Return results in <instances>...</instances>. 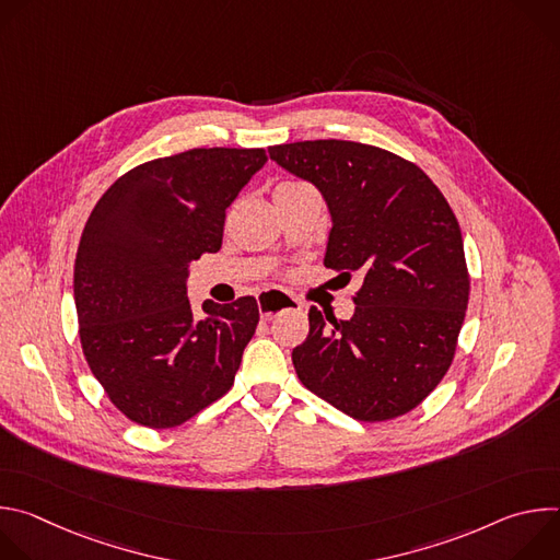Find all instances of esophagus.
<instances>
[{
	"instance_id": "1",
	"label": "esophagus",
	"mask_w": 560,
	"mask_h": 560,
	"mask_svg": "<svg viewBox=\"0 0 560 560\" xmlns=\"http://www.w3.org/2000/svg\"><path fill=\"white\" fill-rule=\"evenodd\" d=\"M294 307H301V303L281 290H268L259 296V310H261L264 322H272L277 314Z\"/></svg>"
}]
</instances>
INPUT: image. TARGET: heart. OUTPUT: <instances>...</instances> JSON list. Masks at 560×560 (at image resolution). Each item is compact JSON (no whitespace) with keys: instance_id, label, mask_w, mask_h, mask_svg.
I'll list each match as a JSON object with an SVG mask.
<instances>
[{"instance_id":"1","label":"heart","mask_w":560,"mask_h":560,"mask_svg":"<svg viewBox=\"0 0 560 560\" xmlns=\"http://www.w3.org/2000/svg\"><path fill=\"white\" fill-rule=\"evenodd\" d=\"M303 186H307V184H303V182H283V184H279V186H277V190H275V192H279V190H288V188H303Z\"/></svg>"}]
</instances>
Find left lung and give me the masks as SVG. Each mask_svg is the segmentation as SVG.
<instances>
[{
    "mask_svg": "<svg viewBox=\"0 0 560 560\" xmlns=\"http://www.w3.org/2000/svg\"><path fill=\"white\" fill-rule=\"evenodd\" d=\"M268 152L328 201L326 268L363 277L350 322L310 307V332L292 350L299 381L363 423L408 415L450 370L469 299L447 199L417 164L376 145L316 139Z\"/></svg>",
    "mask_w": 560,
    "mask_h": 560,
    "instance_id": "left-lung-1",
    "label": "left lung"
}]
</instances>
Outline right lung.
Returning a JSON list of instances; mask_svg holds the SVG:
<instances>
[{"label":"right lung","mask_w":560,"mask_h":560,"mask_svg":"<svg viewBox=\"0 0 560 560\" xmlns=\"http://www.w3.org/2000/svg\"><path fill=\"white\" fill-rule=\"evenodd\" d=\"M266 162L264 148H192L128 171L93 208L74 259L79 341L132 423L177 428L232 387L257 299L197 314L186 277L221 248L225 208Z\"/></svg>","instance_id":"right-lung-1"}]
</instances>
